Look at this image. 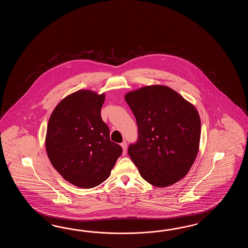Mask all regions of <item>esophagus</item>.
Masks as SVG:
<instances>
[{"instance_id": "obj_1", "label": "esophagus", "mask_w": 248, "mask_h": 248, "mask_svg": "<svg viewBox=\"0 0 248 248\" xmlns=\"http://www.w3.org/2000/svg\"><path fill=\"white\" fill-rule=\"evenodd\" d=\"M121 146H122V149H123V154L125 155L126 153V142H123L121 143Z\"/></svg>"}]
</instances>
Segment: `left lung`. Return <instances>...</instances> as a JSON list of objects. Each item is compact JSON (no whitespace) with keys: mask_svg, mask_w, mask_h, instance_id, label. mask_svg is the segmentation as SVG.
I'll return each mask as SVG.
<instances>
[{"mask_svg":"<svg viewBox=\"0 0 248 248\" xmlns=\"http://www.w3.org/2000/svg\"><path fill=\"white\" fill-rule=\"evenodd\" d=\"M125 100L138 126L128 155L142 178L156 187L184 178L200 147L201 122L195 106L162 85L130 91Z\"/></svg>","mask_w":248,"mask_h":248,"instance_id":"left-lung-1","label":"left lung"}]
</instances>
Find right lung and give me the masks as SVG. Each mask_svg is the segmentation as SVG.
Wrapping results in <instances>:
<instances>
[{"instance_id":"right-lung-1","label":"right lung","mask_w":248,"mask_h":248,"mask_svg":"<svg viewBox=\"0 0 248 248\" xmlns=\"http://www.w3.org/2000/svg\"><path fill=\"white\" fill-rule=\"evenodd\" d=\"M106 95L81 90L67 95L48 120L45 146L54 169L70 184L90 189L111 174L122 148L101 118Z\"/></svg>"}]
</instances>
